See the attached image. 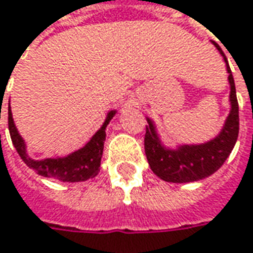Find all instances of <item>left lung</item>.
Segmentation results:
<instances>
[{
	"label": "left lung",
	"instance_id": "8db88e82",
	"mask_svg": "<svg viewBox=\"0 0 253 253\" xmlns=\"http://www.w3.org/2000/svg\"><path fill=\"white\" fill-rule=\"evenodd\" d=\"M214 46L222 54L228 80L231 85L229 101H231V112L225 121L222 131L217 138L207 143L201 145H184L180 146L177 151L166 149L161 145L158 133L155 131V125L151 120H148L146 133H145V153L149 162L152 171L165 181L170 183H189L197 180L206 179L215 173L227 161L231 151L235 146L239 132V107L235 92V83L228 66V60L218 44L212 42Z\"/></svg>",
	"mask_w": 253,
	"mask_h": 253
}]
</instances>
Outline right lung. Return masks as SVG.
<instances>
[{
    "label": "right lung",
    "mask_w": 253,
    "mask_h": 253,
    "mask_svg": "<svg viewBox=\"0 0 253 253\" xmlns=\"http://www.w3.org/2000/svg\"><path fill=\"white\" fill-rule=\"evenodd\" d=\"M114 115H115V111H111L108 114L104 125L95 132V135L85 146L73 152L72 155H69L66 158H56V159L34 161L28 156L26 149H25V142L16 131V126L12 120V112H11L9 107H8V128H9V135H11L15 149L19 153L21 159L31 169H34L35 171H38L41 176H44V177L74 183V181H84V180L97 176L100 165H101L102 151H104L105 128Z\"/></svg>",
    "instance_id": "right-lung-1"
}]
</instances>
